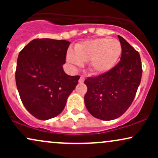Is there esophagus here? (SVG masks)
<instances>
[{"instance_id":"1","label":"esophagus","mask_w":158,"mask_h":158,"mask_svg":"<svg viewBox=\"0 0 158 158\" xmlns=\"http://www.w3.org/2000/svg\"><path fill=\"white\" fill-rule=\"evenodd\" d=\"M84 81H85V77L81 76V77H80V79H79V83H83V82H84Z\"/></svg>"}]
</instances>
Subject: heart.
Returning <instances> with one entry per match:
<instances>
[{"mask_svg":"<svg viewBox=\"0 0 158 158\" xmlns=\"http://www.w3.org/2000/svg\"><path fill=\"white\" fill-rule=\"evenodd\" d=\"M122 52V46L117 39L103 38L85 41L75 47V52L69 51L67 59L70 64L81 66L89 61V69L101 74L110 70L117 63Z\"/></svg>","mask_w":158,"mask_h":158,"instance_id":"obj_1","label":"heart"}]
</instances>
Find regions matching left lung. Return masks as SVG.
Here are the masks:
<instances>
[{"label": "left lung", "mask_w": 158, "mask_h": 158, "mask_svg": "<svg viewBox=\"0 0 158 158\" xmlns=\"http://www.w3.org/2000/svg\"><path fill=\"white\" fill-rule=\"evenodd\" d=\"M122 46L120 61L106 73L85 80L88 90L85 104L89 113L102 120L122 116L135 99L142 77L139 52L118 35Z\"/></svg>", "instance_id": "8db88e82"}]
</instances>
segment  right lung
Listing matches in <instances>:
<instances>
[{"label":"right lung","instance_id":"right-lung-1","mask_svg":"<svg viewBox=\"0 0 158 158\" xmlns=\"http://www.w3.org/2000/svg\"><path fill=\"white\" fill-rule=\"evenodd\" d=\"M70 41L36 39L19 52L15 81L23 105L35 118L47 120L64 110L79 76L64 73Z\"/></svg>","mask_w":158,"mask_h":158}]
</instances>
